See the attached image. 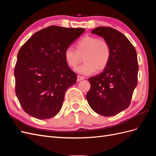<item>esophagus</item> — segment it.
<instances>
[{"mask_svg": "<svg viewBox=\"0 0 156 156\" xmlns=\"http://www.w3.org/2000/svg\"><path fill=\"white\" fill-rule=\"evenodd\" d=\"M84 79V77L83 76H81V75H77V81H81V80Z\"/></svg>", "mask_w": 156, "mask_h": 156, "instance_id": "obj_1", "label": "esophagus"}]
</instances>
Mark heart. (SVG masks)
Instances as JSON below:
<instances>
[{
  "label": "heart",
  "mask_w": 156,
  "mask_h": 156,
  "mask_svg": "<svg viewBox=\"0 0 156 156\" xmlns=\"http://www.w3.org/2000/svg\"><path fill=\"white\" fill-rule=\"evenodd\" d=\"M110 45L105 40L98 37L86 36L76 44V50L72 47L65 49L64 56L66 62L70 68H75L83 57L84 64L76 68L83 75H91L96 71L104 69L111 58Z\"/></svg>",
  "instance_id": "b5f03b06"
}]
</instances>
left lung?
<instances>
[{
	"label": "left lung",
	"mask_w": 156,
	"mask_h": 156,
	"mask_svg": "<svg viewBox=\"0 0 156 156\" xmlns=\"http://www.w3.org/2000/svg\"><path fill=\"white\" fill-rule=\"evenodd\" d=\"M91 32L104 38L111 53L103 72L88 79L90 88L86 98L98 114L114 116L129 106L137 85L136 52L126 36L111 27H98Z\"/></svg>",
	"instance_id": "1"
}]
</instances>
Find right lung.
Here are the masks:
<instances>
[{"label":"right lung","instance_id":"obj_1","mask_svg":"<svg viewBox=\"0 0 156 156\" xmlns=\"http://www.w3.org/2000/svg\"><path fill=\"white\" fill-rule=\"evenodd\" d=\"M84 30L50 26L22 45L14 75L16 96L27 114L44 120L59 112L66 91L77 81V75L66 62L64 51Z\"/></svg>","mask_w":156,"mask_h":156}]
</instances>
